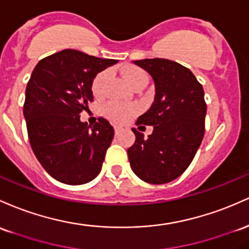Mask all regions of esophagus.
Wrapping results in <instances>:
<instances>
[{
  "mask_svg": "<svg viewBox=\"0 0 249 249\" xmlns=\"http://www.w3.org/2000/svg\"><path fill=\"white\" fill-rule=\"evenodd\" d=\"M114 130H115V134L119 133V130H120V127H119V125H115V127H114Z\"/></svg>",
  "mask_w": 249,
  "mask_h": 249,
  "instance_id": "esophagus-1",
  "label": "esophagus"
}]
</instances>
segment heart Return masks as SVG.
I'll return each mask as SVG.
<instances>
[{"mask_svg":"<svg viewBox=\"0 0 249 249\" xmlns=\"http://www.w3.org/2000/svg\"><path fill=\"white\" fill-rule=\"evenodd\" d=\"M122 74H124V80L127 81L129 87L133 89L142 87V86L146 87L148 83V75L146 71L138 68V67H127L122 71ZM110 76L111 71L109 69H106V71L96 75L93 82V93L95 96L101 97L105 95ZM134 113H135V109L133 107H125V106L116 105V103H110L106 107V114L114 122H124Z\"/></svg>","mask_w":249,"mask_h":249,"instance_id":"obj_1","label":"heart"}]
</instances>
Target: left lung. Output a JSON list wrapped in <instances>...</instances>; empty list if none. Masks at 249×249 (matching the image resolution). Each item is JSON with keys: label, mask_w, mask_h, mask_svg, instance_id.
Wrapping results in <instances>:
<instances>
[{"label": "left lung", "mask_w": 249, "mask_h": 249, "mask_svg": "<svg viewBox=\"0 0 249 249\" xmlns=\"http://www.w3.org/2000/svg\"><path fill=\"white\" fill-rule=\"evenodd\" d=\"M133 63L152 76L155 96L136 122L153 125V133L144 138L133 128L135 142L128 148V159L136 177L162 185L188 168L202 142L207 111L205 93L194 74L182 64L159 57Z\"/></svg>", "instance_id": "left-lung-1"}]
</instances>
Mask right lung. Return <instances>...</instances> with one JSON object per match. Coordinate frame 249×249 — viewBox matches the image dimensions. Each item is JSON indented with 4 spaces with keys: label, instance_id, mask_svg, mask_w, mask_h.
<instances>
[{
    "label": "right lung",
    "instance_id": "add662e5",
    "mask_svg": "<svg viewBox=\"0 0 249 249\" xmlns=\"http://www.w3.org/2000/svg\"><path fill=\"white\" fill-rule=\"evenodd\" d=\"M119 62L66 49L36 64L26 88L23 115L33 152L50 177L85 185L100 174L114 128L106 119L91 127L80 113L93 101L94 79Z\"/></svg>",
    "mask_w": 249,
    "mask_h": 249
}]
</instances>
